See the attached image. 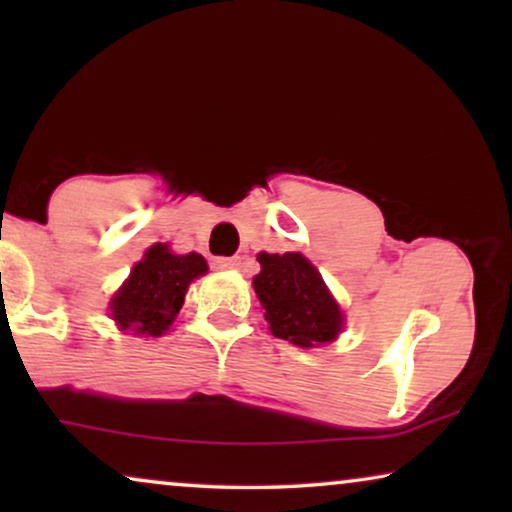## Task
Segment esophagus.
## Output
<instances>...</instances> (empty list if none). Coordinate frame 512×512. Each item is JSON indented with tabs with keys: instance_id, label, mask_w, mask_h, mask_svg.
Wrapping results in <instances>:
<instances>
[{
	"instance_id": "esophagus-1",
	"label": "esophagus",
	"mask_w": 512,
	"mask_h": 512,
	"mask_svg": "<svg viewBox=\"0 0 512 512\" xmlns=\"http://www.w3.org/2000/svg\"><path fill=\"white\" fill-rule=\"evenodd\" d=\"M214 268L219 270H230V268H240L242 258L240 256H216L212 261Z\"/></svg>"
}]
</instances>
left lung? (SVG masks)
<instances>
[{"label":"left lung","instance_id":"8db88e82","mask_svg":"<svg viewBox=\"0 0 512 512\" xmlns=\"http://www.w3.org/2000/svg\"><path fill=\"white\" fill-rule=\"evenodd\" d=\"M261 272L254 277V291L261 300L270 333L298 347H319L333 342L345 317L326 289L319 270L298 251L258 254Z\"/></svg>","mask_w":512,"mask_h":512}]
</instances>
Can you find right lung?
<instances>
[{"label":"right lung","instance_id":"obj_1","mask_svg":"<svg viewBox=\"0 0 512 512\" xmlns=\"http://www.w3.org/2000/svg\"><path fill=\"white\" fill-rule=\"evenodd\" d=\"M205 272L207 261L195 251L179 256L170 244H153L111 298V319L123 331L160 338L177 319L188 284Z\"/></svg>","mask_w":512,"mask_h":512}]
</instances>
